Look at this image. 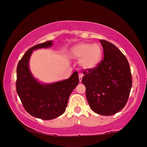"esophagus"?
<instances>
[{"label": "esophagus", "mask_w": 147, "mask_h": 147, "mask_svg": "<svg viewBox=\"0 0 147 147\" xmlns=\"http://www.w3.org/2000/svg\"><path fill=\"white\" fill-rule=\"evenodd\" d=\"M83 76H84V75L82 74H79V80H80V82H82V78H83Z\"/></svg>", "instance_id": "obj_1"}]
</instances>
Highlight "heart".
Returning a JSON list of instances; mask_svg holds the SVG:
<instances>
[{
  "mask_svg": "<svg viewBox=\"0 0 147 147\" xmlns=\"http://www.w3.org/2000/svg\"><path fill=\"white\" fill-rule=\"evenodd\" d=\"M69 55L72 59L79 60V65L83 69L91 70L101 61L102 50L97 43L82 42L70 48Z\"/></svg>",
  "mask_w": 147,
  "mask_h": 147,
  "instance_id": "heart-1",
  "label": "heart"
}]
</instances>
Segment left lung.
<instances>
[{
	"mask_svg": "<svg viewBox=\"0 0 147 147\" xmlns=\"http://www.w3.org/2000/svg\"><path fill=\"white\" fill-rule=\"evenodd\" d=\"M104 59L97 67L84 71L82 83L91 109L102 116L120 111L128 101L132 76L128 60L114 44L100 40Z\"/></svg>",
	"mask_w": 147,
	"mask_h": 147,
	"instance_id": "left-lung-1",
	"label": "left lung"
}]
</instances>
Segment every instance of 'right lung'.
Masks as SVG:
<instances>
[{"label": "right lung", "instance_id": "obj_1", "mask_svg": "<svg viewBox=\"0 0 147 147\" xmlns=\"http://www.w3.org/2000/svg\"><path fill=\"white\" fill-rule=\"evenodd\" d=\"M53 41L35 45L24 54L17 68V92L26 111L35 118L51 120L63 114L72 91L78 85L77 71L68 79L44 84L34 77L29 69V60L35 50L51 47Z\"/></svg>", "mask_w": 147, "mask_h": 147}]
</instances>
